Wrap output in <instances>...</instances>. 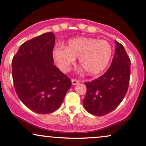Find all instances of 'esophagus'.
<instances>
[{"label": "esophagus", "mask_w": 146, "mask_h": 146, "mask_svg": "<svg viewBox=\"0 0 146 146\" xmlns=\"http://www.w3.org/2000/svg\"><path fill=\"white\" fill-rule=\"evenodd\" d=\"M78 83H79V80H75V79H72V84L73 85H76V84Z\"/></svg>", "instance_id": "34e87169"}]
</instances>
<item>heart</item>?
<instances>
[{
  "label": "heart",
  "mask_w": 146,
  "mask_h": 146,
  "mask_svg": "<svg viewBox=\"0 0 146 146\" xmlns=\"http://www.w3.org/2000/svg\"><path fill=\"white\" fill-rule=\"evenodd\" d=\"M113 48L110 42L94 38L78 37L68 42L66 47L54 48L53 56L58 67L67 71L78 57L80 66L86 73L95 75L101 72L108 65Z\"/></svg>",
  "instance_id": "1"
}]
</instances>
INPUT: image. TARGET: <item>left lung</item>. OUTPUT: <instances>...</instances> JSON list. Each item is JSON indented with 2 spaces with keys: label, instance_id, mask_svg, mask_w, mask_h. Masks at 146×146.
I'll use <instances>...</instances> for the list:
<instances>
[{
  "label": "left lung",
  "instance_id": "obj_1",
  "mask_svg": "<svg viewBox=\"0 0 146 146\" xmlns=\"http://www.w3.org/2000/svg\"><path fill=\"white\" fill-rule=\"evenodd\" d=\"M115 43V54L109 69L100 78L84 82L87 93L83 106L95 116H104L114 110L128 90L131 61L124 46L117 41Z\"/></svg>",
  "mask_w": 146,
  "mask_h": 146
}]
</instances>
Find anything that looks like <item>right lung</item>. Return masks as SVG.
I'll return each mask as SVG.
<instances>
[{
    "label": "right lung",
    "mask_w": 146,
    "mask_h": 146,
    "mask_svg": "<svg viewBox=\"0 0 146 146\" xmlns=\"http://www.w3.org/2000/svg\"><path fill=\"white\" fill-rule=\"evenodd\" d=\"M55 35L47 32L23 43L12 60L17 96L35 112H53L62 105L71 80L53 65Z\"/></svg>",
    "instance_id": "add662e5"
}]
</instances>
